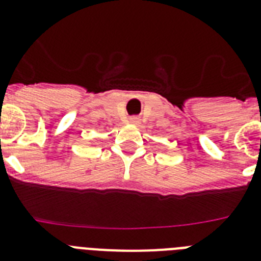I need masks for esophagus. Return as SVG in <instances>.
Instances as JSON below:
<instances>
[{"label":"esophagus","mask_w":261,"mask_h":261,"mask_svg":"<svg viewBox=\"0 0 261 261\" xmlns=\"http://www.w3.org/2000/svg\"><path fill=\"white\" fill-rule=\"evenodd\" d=\"M129 123L138 124V123H140V119H138L137 116H132V117H130V119H129Z\"/></svg>","instance_id":"1"}]
</instances>
